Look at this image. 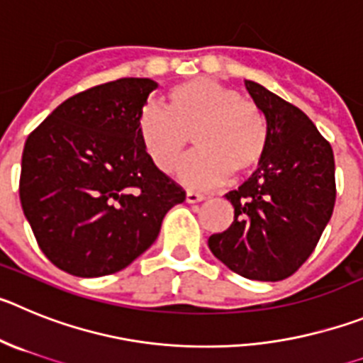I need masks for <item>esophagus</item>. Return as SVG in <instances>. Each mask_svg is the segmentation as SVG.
Returning <instances> with one entry per match:
<instances>
[{
    "mask_svg": "<svg viewBox=\"0 0 363 363\" xmlns=\"http://www.w3.org/2000/svg\"><path fill=\"white\" fill-rule=\"evenodd\" d=\"M204 195L202 194H195V191H186V202H189V204H195V202H201L204 201Z\"/></svg>",
    "mask_w": 363,
    "mask_h": 363,
    "instance_id": "1",
    "label": "esophagus"
}]
</instances>
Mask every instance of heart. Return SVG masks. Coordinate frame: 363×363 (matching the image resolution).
<instances>
[{
  "instance_id": "heart-1",
  "label": "heart",
  "mask_w": 363,
  "mask_h": 363,
  "mask_svg": "<svg viewBox=\"0 0 363 363\" xmlns=\"http://www.w3.org/2000/svg\"><path fill=\"white\" fill-rule=\"evenodd\" d=\"M137 135L162 174L175 172L191 137L197 152L182 166L181 179L199 188L218 184L228 175H250L269 145V128L259 104L211 77L174 84L166 92L164 112L141 113Z\"/></svg>"
}]
</instances>
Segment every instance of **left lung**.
<instances>
[{
  "mask_svg": "<svg viewBox=\"0 0 363 363\" xmlns=\"http://www.w3.org/2000/svg\"><path fill=\"white\" fill-rule=\"evenodd\" d=\"M264 112L269 145L253 175L226 194L231 226L208 238L211 253L244 279L291 277L318 244L336 199L333 148L300 108L244 81Z\"/></svg>",
  "mask_w": 363,
  "mask_h": 363,
  "instance_id": "left-lung-1",
  "label": "left lung"
}]
</instances>
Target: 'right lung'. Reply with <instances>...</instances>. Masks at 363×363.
Segmentation results:
<instances>
[{
  "label": "right lung",
  "instance_id": "1",
  "mask_svg": "<svg viewBox=\"0 0 363 363\" xmlns=\"http://www.w3.org/2000/svg\"><path fill=\"white\" fill-rule=\"evenodd\" d=\"M157 83L123 77L68 97L28 135L19 199L39 247L70 275L125 269L186 191L150 161L137 121Z\"/></svg>",
  "mask_w": 363,
  "mask_h": 363
}]
</instances>
